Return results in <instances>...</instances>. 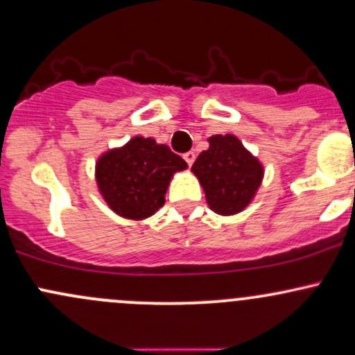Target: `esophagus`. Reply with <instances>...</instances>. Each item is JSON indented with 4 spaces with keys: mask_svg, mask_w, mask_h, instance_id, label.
<instances>
[{
    "mask_svg": "<svg viewBox=\"0 0 355 355\" xmlns=\"http://www.w3.org/2000/svg\"><path fill=\"white\" fill-rule=\"evenodd\" d=\"M184 159L187 162V165L192 166L193 162H196V153H193V151H189V153L184 155Z\"/></svg>",
    "mask_w": 355,
    "mask_h": 355,
    "instance_id": "esophagus-1",
    "label": "esophagus"
}]
</instances>
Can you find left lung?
I'll return each mask as SVG.
<instances>
[{
    "label": "left lung",
    "instance_id": "obj_1",
    "mask_svg": "<svg viewBox=\"0 0 355 355\" xmlns=\"http://www.w3.org/2000/svg\"><path fill=\"white\" fill-rule=\"evenodd\" d=\"M192 165L210 210L219 216L243 212L254 198L264 166L234 135H214Z\"/></svg>",
    "mask_w": 355,
    "mask_h": 355
}]
</instances>
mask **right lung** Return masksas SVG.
Wrapping results in <instances>:
<instances>
[{
	"instance_id": "obj_1",
	"label": "right lung",
	"mask_w": 355,
	"mask_h": 355,
	"mask_svg": "<svg viewBox=\"0 0 355 355\" xmlns=\"http://www.w3.org/2000/svg\"><path fill=\"white\" fill-rule=\"evenodd\" d=\"M187 162L153 138L135 136L104 151L96 162V184L107 207L119 217L143 220L165 204V193Z\"/></svg>"
}]
</instances>
